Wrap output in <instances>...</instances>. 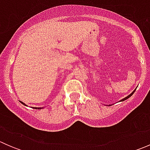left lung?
I'll list each match as a JSON object with an SVG mask.
<instances>
[{"label": "left lung", "instance_id": "1", "mask_svg": "<svg viewBox=\"0 0 150 150\" xmlns=\"http://www.w3.org/2000/svg\"><path fill=\"white\" fill-rule=\"evenodd\" d=\"M135 91H136V90H134V91H133V92H132V93H131V94H129V95H128V96H126V97H125V98H124V99H121V100H120V102H122V101H125V100H126V99H128V98H129V97H131V96H132V95H133V94H134V92H135Z\"/></svg>", "mask_w": 150, "mask_h": 150}]
</instances>
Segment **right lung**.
Returning a JSON list of instances; mask_svg holds the SVG:
<instances>
[{
  "label": "right lung",
  "mask_w": 150,
  "mask_h": 150,
  "mask_svg": "<svg viewBox=\"0 0 150 150\" xmlns=\"http://www.w3.org/2000/svg\"><path fill=\"white\" fill-rule=\"evenodd\" d=\"M21 102V103H22V104H23L24 105H26V104H25V103H23V102ZM34 108H35V109H38V110H40V109H41V108H40V107H34Z\"/></svg>",
  "instance_id": "right-lung-1"
}]
</instances>
